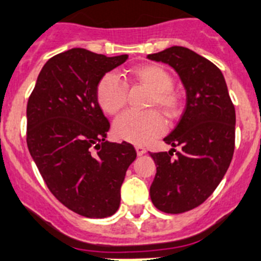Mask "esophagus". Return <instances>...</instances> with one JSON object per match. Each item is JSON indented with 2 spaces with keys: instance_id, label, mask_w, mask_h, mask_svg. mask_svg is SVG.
Returning <instances> with one entry per match:
<instances>
[{
  "instance_id": "esophagus-1",
  "label": "esophagus",
  "mask_w": 261,
  "mask_h": 261,
  "mask_svg": "<svg viewBox=\"0 0 261 261\" xmlns=\"http://www.w3.org/2000/svg\"><path fill=\"white\" fill-rule=\"evenodd\" d=\"M135 147H136V151H137V155H140V156L146 152V149H145L143 146H141V145H136Z\"/></svg>"
}]
</instances>
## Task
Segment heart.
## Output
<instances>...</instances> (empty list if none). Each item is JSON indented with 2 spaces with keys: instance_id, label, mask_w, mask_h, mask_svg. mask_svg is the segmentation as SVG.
<instances>
[{
  "instance_id": "heart-1",
  "label": "heart",
  "mask_w": 261,
  "mask_h": 261,
  "mask_svg": "<svg viewBox=\"0 0 261 261\" xmlns=\"http://www.w3.org/2000/svg\"><path fill=\"white\" fill-rule=\"evenodd\" d=\"M126 80L150 90L147 107H158L168 119L180 114L181 95L172 87L173 79L163 66L145 63L135 67ZM128 98V85L119 75L106 73L97 85V101L106 114L116 115L124 109ZM164 130V120L155 110L145 112H125L114 123V133L120 140L143 145L158 137Z\"/></svg>"
}]
</instances>
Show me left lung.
<instances>
[{"label":"left lung","instance_id":"1","mask_svg":"<svg viewBox=\"0 0 261 261\" xmlns=\"http://www.w3.org/2000/svg\"><path fill=\"white\" fill-rule=\"evenodd\" d=\"M147 58L173 67L186 90L180 121L164 138L180 150L150 152L156 164L151 202L162 212L182 214L202 204L228 171L236 142V110L223 73L208 59L182 46Z\"/></svg>","mask_w":261,"mask_h":261}]
</instances>
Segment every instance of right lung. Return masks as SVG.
Wrapping results in <instances>:
<instances>
[{
  "instance_id": "right-lung-1",
  "label": "right lung",
  "mask_w": 261,
  "mask_h": 261,
  "mask_svg": "<svg viewBox=\"0 0 261 261\" xmlns=\"http://www.w3.org/2000/svg\"><path fill=\"white\" fill-rule=\"evenodd\" d=\"M128 56L75 47L45 63L27 103V145L51 194L71 211L103 219L120 204V188L137 152L106 141L110 123L97 85Z\"/></svg>"
}]
</instances>
